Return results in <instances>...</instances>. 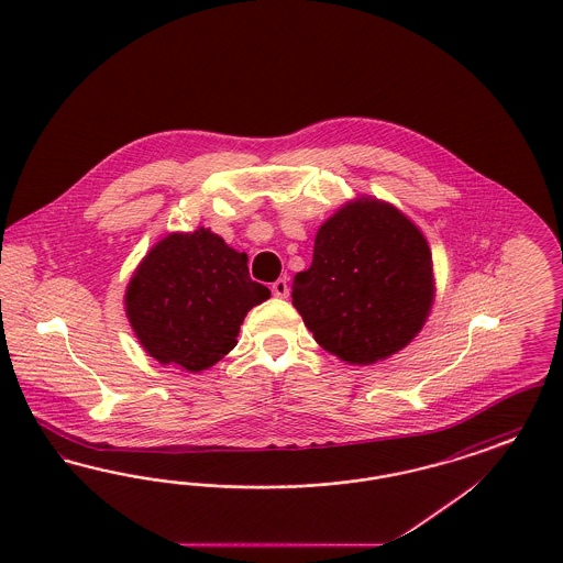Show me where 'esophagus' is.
I'll use <instances>...</instances> for the list:
<instances>
[{
	"label": "esophagus",
	"instance_id": "obj_1",
	"mask_svg": "<svg viewBox=\"0 0 563 563\" xmlns=\"http://www.w3.org/2000/svg\"><path fill=\"white\" fill-rule=\"evenodd\" d=\"M272 294L280 297V299L289 297V283H287V278H278L276 283H272Z\"/></svg>",
	"mask_w": 563,
	"mask_h": 563
}]
</instances>
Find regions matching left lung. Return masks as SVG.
Wrapping results in <instances>:
<instances>
[{
  "label": "left lung",
  "instance_id": "8db88e82",
  "mask_svg": "<svg viewBox=\"0 0 563 563\" xmlns=\"http://www.w3.org/2000/svg\"><path fill=\"white\" fill-rule=\"evenodd\" d=\"M291 289L322 350L374 365L405 349L429 319V242L395 205L356 196L319 228L312 266L295 274Z\"/></svg>",
  "mask_w": 563,
  "mask_h": 563
}]
</instances>
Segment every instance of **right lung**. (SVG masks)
Wrapping results in <instances>:
<instances>
[{"instance_id": "obj_1", "label": "right lung", "mask_w": 563, "mask_h": 563, "mask_svg": "<svg viewBox=\"0 0 563 563\" xmlns=\"http://www.w3.org/2000/svg\"><path fill=\"white\" fill-rule=\"evenodd\" d=\"M269 297L251 280L246 255L209 228L156 242L126 285L124 310L143 350L188 374L236 346L246 312Z\"/></svg>"}]
</instances>
